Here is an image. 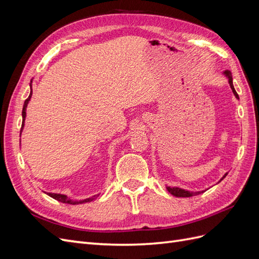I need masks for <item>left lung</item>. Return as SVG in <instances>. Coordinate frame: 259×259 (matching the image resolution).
Returning <instances> with one entry per match:
<instances>
[{"instance_id":"8db88e82","label":"left lung","mask_w":259,"mask_h":259,"mask_svg":"<svg viewBox=\"0 0 259 259\" xmlns=\"http://www.w3.org/2000/svg\"><path fill=\"white\" fill-rule=\"evenodd\" d=\"M224 74L226 75L227 79H228V82H229V84H230V88H231V90H232V92H233V94H234V96H236V98L239 99V95L237 94L236 90H234V86H233L231 72L229 71V70H226V71H224ZM227 174H228V173H226V174L224 175V177H223L221 180H223V179L227 176ZM166 189H167V191H168L170 194H173L174 197H177V198H189V197H192V195H198V194H200V193H202V192H204V191L192 192V191H188V190L182 189V188H178V187H166Z\"/></svg>"}]
</instances>
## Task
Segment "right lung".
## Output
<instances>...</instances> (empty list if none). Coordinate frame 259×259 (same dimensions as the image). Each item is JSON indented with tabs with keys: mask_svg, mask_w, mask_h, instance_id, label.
I'll use <instances>...</instances> for the list:
<instances>
[{
	"mask_svg": "<svg viewBox=\"0 0 259 259\" xmlns=\"http://www.w3.org/2000/svg\"><path fill=\"white\" fill-rule=\"evenodd\" d=\"M32 82V81H31ZM31 83H30V88H31ZM31 96H32V89H31V92H30V95L29 97L25 100V105H23V108H22V125H21V131L23 128V126H25V120H26V109H27V106L29 104V101L31 99ZM48 195H50L51 198L57 200L59 202H62V203H68V204H72V205H75V204H82V203H88V202H92L93 200H95L97 198V195H93V197L91 198H88V199H84V200H80V201H76V200H72L68 198L66 194H60V193H51V192H45Z\"/></svg>",
	"mask_w": 259,
	"mask_h": 259,
	"instance_id": "add662e5",
	"label": "right lung"
}]
</instances>
